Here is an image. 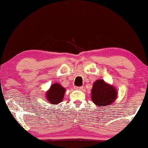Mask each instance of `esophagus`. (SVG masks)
Listing matches in <instances>:
<instances>
[{
    "label": "esophagus",
    "instance_id": "1",
    "mask_svg": "<svg viewBox=\"0 0 148 148\" xmlns=\"http://www.w3.org/2000/svg\"><path fill=\"white\" fill-rule=\"evenodd\" d=\"M75 89H77V90H83V89H84V87H83V86L75 87Z\"/></svg>",
    "mask_w": 148,
    "mask_h": 148
}]
</instances>
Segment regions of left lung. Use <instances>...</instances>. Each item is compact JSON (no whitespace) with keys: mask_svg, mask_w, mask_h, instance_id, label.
Masks as SVG:
<instances>
[{"mask_svg":"<svg viewBox=\"0 0 148 148\" xmlns=\"http://www.w3.org/2000/svg\"><path fill=\"white\" fill-rule=\"evenodd\" d=\"M92 102L100 107H104L110 105L116 98V89L104 82L98 79L94 82L92 90Z\"/></svg>","mask_w":148,"mask_h":148,"instance_id":"8db88e82","label":"left lung"}]
</instances>
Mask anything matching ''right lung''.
<instances>
[{
  "label": "right lung",
  "mask_w": 148,
  "mask_h": 148,
  "mask_svg": "<svg viewBox=\"0 0 148 148\" xmlns=\"http://www.w3.org/2000/svg\"><path fill=\"white\" fill-rule=\"evenodd\" d=\"M65 90L60 84H54L46 93V100L52 104H58L62 100Z\"/></svg>",
  "instance_id": "1"
}]
</instances>
